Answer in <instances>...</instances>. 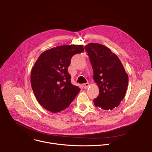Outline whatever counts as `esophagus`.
<instances>
[{"mask_svg":"<svg viewBox=\"0 0 152 152\" xmlns=\"http://www.w3.org/2000/svg\"><path fill=\"white\" fill-rule=\"evenodd\" d=\"M89 86H90L89 83H84V84L83 85V88H84L85 89H87V88L89 87Z\"/></svg>","mask_w":152,"mask_h":152,"instance_id":"1","label":"esophagus"}]
</instances>
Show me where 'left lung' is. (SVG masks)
<instances>
[{
	"instance_id": "8db88e82",
	"label": "left lung",
	"mask_w": 152,
	"mask_h": 152,
	"mask_svg": "<svg viewBox=\"0 0 152 152\" xmlns=\"http://www.w3.org/2000/svg\"><path fill=\"white\" fill-rule=\"evenodd\" d=\"M93 70V79L99 88L94 104L104 110L118 106L124 97L128 75L118 57L104 45L90 42L85 46Z\"/></svg>"
}]
</instances>
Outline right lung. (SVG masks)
Instances as JSON below:
<instances>
[{
	"label": "right lung",
	"mask_w": 152,
	"mask_h": 152,
	"mask_svg": "<svg viewBox=\"0 0 152 152\" xmlns=\"http://www.w3.org/2000/svg\"><path fill=\"white\" fill-rule=\"evenodd\" d=\"M84 51L83 45L57 46L42 53L31 73V83L38 103L53 113L64 110L80 89L71 83L68 72L72 56Z\"/></svg>",
	"instance_id": "1"
}]
</instances>
